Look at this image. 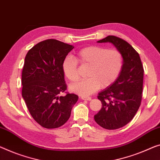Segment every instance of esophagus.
Segmentation results:
<instances>
[{
  "label": "esophagus",
  "mask_w": 160,
  "mask_h": 160,
  "mask_svg": "<svg viewBox=\"0 0 160 160\" xmlns=\"http://www.w3.org/2000/svg\"><path fill=\"white\" fill-rule=\"evenodd\" d=\"M81 98H82V100H87V101H90V100H91V98L87 97V96H82L81 97Z\"/></svg>",
  "instance_id": "esophagus-1"
}]
</instances>
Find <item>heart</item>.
I'll return each mask as SVG.
<instances>
[{"mask_svg": "<svg viewBox=\"0 0 160 160\" xmlns=\"http://www.w3.org/2000/svg\"><path fill=\"white\" fill-rule=\"evenodd\" d=\"M77 60L82 65H89L88 78L70 85L72 92L88 96L96 92L101 86L108 87L115 82L122 70L123 56L117 49H108L101 46H90L78 52ZM64 75L71 82L79 78L78 61L72 56L66 57L62 62Z\"/></svg>", "mask_w": 160, "mask_h": 160, "instance_id": "b5f03b06", "label": "heart"}]
</instances>
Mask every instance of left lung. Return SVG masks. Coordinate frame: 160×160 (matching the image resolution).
I'll use <instances>...</instances> for the list:
<instances>
[{"instance_id": "left-lung-1", "label": "left lung", "mask_w": 160, "mask_h": 160, "mask_svg": "<svg viewBox=\"0 0 160 160\" xmlns=\"http://www.w3.org/2000/svg\"><path fill=\"white\" fill-rule=\"evenodd\" d=\"M97 42L111 43L123 56V68L118 78L98 95L102 108L94 116L101 127L117 129L132 120L141 105L144 69L139 54L123 39L108 36Z\"/></svg>"}]
</instances>
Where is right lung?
Instances as JSON below:
<instances>
[{"label":"right lung","instance_id":"1","mask_svg":"<svg viewBox=\"0 0 160 160\" xmlns=\"http://www.w3.org/2000/svg\"><path fill=\"white\" fill-rule=\"evenodd\" d=\"M72 45L56 39L38 43L27 52L22 70V97L33 118L47 128L68 121L78 96L59 94L67 90L62 62Z\"/></svg>","mask_w":160,"mask_h":160}]
</instances>
